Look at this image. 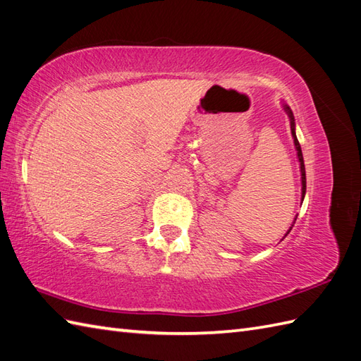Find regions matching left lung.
<instances>
[{"mask_svg":"<svg viewBox=\"0 0 361 361\" xmlns=\"http://www.w3.org/2000/svg\"><path fill=\"white\" fill-rule=\"evenodd\" d=\"M284 111H286L289 120H290V132H292V138H294V145H295V149H297V155H298V161H300V172H301V198H305V194H306V171H305V161H303V154H301V147H300V142L297 140V135H295V120H294V114H292L290 107L288 104H284ZM297 220V219H295ZM295 223V221H294ZM294 226V224H292ZM292 229V228H290ZM290 229L288 231V233L290 232ZM286 233V235H288Z\"/></svg>","mask_w":361,"mask_h":361,"instance_id":"1","label":"left lung"}]
</instances>
